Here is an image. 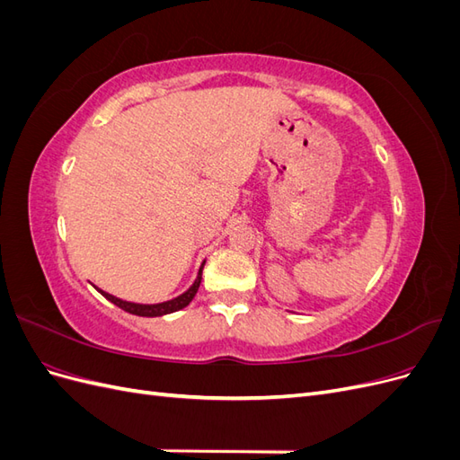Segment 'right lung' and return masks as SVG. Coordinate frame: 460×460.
<instances>
[{
    "mask_svg": "<svg viewBox=\"0 0 460 460\" xmlns=\"http://www.w3.org/2000/svg\"><path fill=\"white\" fill-rule=\"evenodd\" d=\"M203 264H205V262H203ZM203 264H201L199 274H198V278H196V282H193V286H191L188 291H184L182 296H178V297H174V299H171V301H164V303H155V305H140V303L122 301V299H119V297H115V296L105 294V291H103V289H100V288H97V291H100V294H102L103 297H107L111 303H115L117 307H120L122 311H127V313H130V314H137V316H163V314H169V313H174V311L184 309L186 305H190V301H191L193 297H196L198 289H199V284H201Z\"/></svg>",
    "mask_w": 460,
    "mask_h": 460,
    "instance_id": "right-lung-1",
    "label": "right lung"
}]
</instances>
